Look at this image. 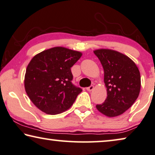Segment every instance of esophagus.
<instances>
[{"label": "esophagus", "instance_id": "1", "mask_svg": "<svg viewBox=\"0 0 155 155\" xmlns=\"http://www.w3.org/2000/svg\"><path fill=\"white\" fill-rule=\"evenodd\" d=\"M93 89H94V86H93V85H91V86L86 87V90H87V91H92Z\"/></svg>", "mask_w": 155, "mask_h": 155}]
</instances>
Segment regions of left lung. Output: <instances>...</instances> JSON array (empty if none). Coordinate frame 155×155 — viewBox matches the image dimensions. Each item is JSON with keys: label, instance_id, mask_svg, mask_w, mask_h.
<instances>
[{"label": "left lung", "instance_id": "left-lung-1", "mask_svg": "<svg viewBox=\"0 0 155 155\" xmlns=\"http://www.w3.org/2000/svg\"><path fill=\"white\" fill-rule=\"evenodd\" d=\"M102 64L104 81L107 91L104 102L97 109L107 117L124 114L137 100L140 90V74L134 62L117 51L100 48L94 51Z\"/></svg>", "mask_w": 155, "mask_h": 155}]
</instances>
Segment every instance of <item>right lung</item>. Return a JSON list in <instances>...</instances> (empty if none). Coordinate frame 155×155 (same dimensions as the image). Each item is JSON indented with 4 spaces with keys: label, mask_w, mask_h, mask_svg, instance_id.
Instances as JSON below:
<instances>
[{
    "label": "right lung",
    "mask_w": 155,
    "mask_h": 155,
    "mask_svg": "<svg viewBox=\"0 0 155 155\" xmlns=\"http://www.w3.org/2000/svg\"><path fill=\"white\" fill-rule=\"evenodd\" d=\"M82 53L55 47L39 53L28 64L24 78L26 92L36 107L48 115L69 109L82 89L71 84V68Z\"/></svg>",
    "instance_id": "1"
}]
</instances>
